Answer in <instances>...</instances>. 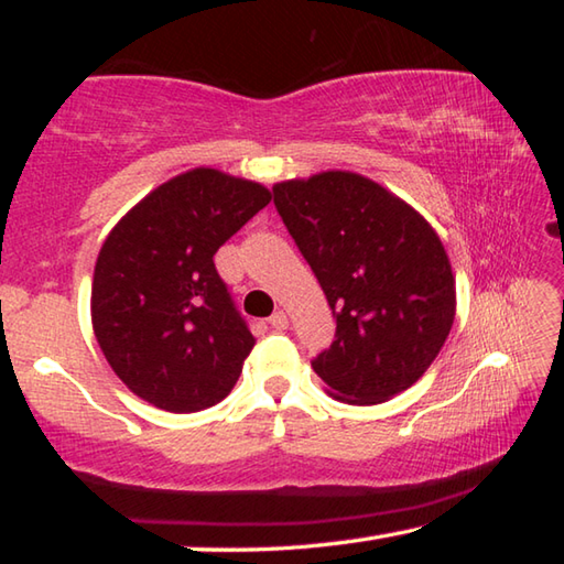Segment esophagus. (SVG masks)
Returning a JSON list of instances; mask_svg holds the SVG:
<instances>
[{
  "label": "esophagus",
  "instance_id": "esophagus-1",
  "mask_svg": "<svg viewBox=\"0 0 564 564\" xmlns=\"http://www.w3.org/2000/svg\"><path fill=\"white\" fill-rule=\"evenodd\" d=\"M269 323H271L275 330H285V328H289V316H285L283 311H275L273 316L269 318Z\"/></svg>",
  "mask_w": 564,
  "mask_h": 564
}]
</instances>
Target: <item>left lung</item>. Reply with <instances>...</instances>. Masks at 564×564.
Wrapping results in <instances>:
<instances>
[{
  "label": "left lung",
  "mask_w": 564,
  "mask_h": 564,
  "mask_svg": "<svg viewBox=\"0 0 564 564\" xmlns=\"http://www.w3.org/2000/svg\"><path fill=\"white\" fill-rule=\"evenodd\" d=\"M273 204L336 316V340L313 360L326 393L376 405L417 383L455 321V273L435 228L356 171L279 181Z\"/></svg>",
  "instance_id": "obj_1"
}]
</instances>
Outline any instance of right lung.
<instances>
[{
  "label": "right lung",
  "mask_w": 564,
  "mask_h": 564,
  "mask_svg": "<svg viewBox=\"0 0 564 564\" xmlns=\"http://www.w3.org/2000/svg\"><path fill=\"white\" fill-rule=\"evenodd\" d=\"M269 202L259 181L198 166L164 181L111 228L94 265L91 326L133 395L196 413L231 393L256 338L214 253Z\"/></svg>",
  "instance_id": "right-lung-1"
}]
</instances>
